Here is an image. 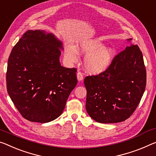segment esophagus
I'll return each mask as SVG.
<instances>
[{
    "mask_svg": "<svg viewBox=\"0 0 156 156\" xmlns=\"http://www.w3.org/2000/svg\"><path fill=\"white\" fill-rule=\"evenodd\" d=\"M76 77H77L78 81H82L83 79V76L82 75V73H81V72H78V73H76Z\"/></svg>",
    "mask_w": 156,
    "mask_h": 156,
    "instance_id": "esophagus-1",
    "label": "esophagus"
}]
</instances>
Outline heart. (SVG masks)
<instances>
[{"instance_id": "heart-1", "label": "heart", "mask_w": 156, "mask_h": 156, "mask_svg": "<svg viewBox=\"0 0 156 156\" xmlns=\"http://www.w3.org/2000/svg\"><path fill=\"white\" fill-rule=\"evenodd\" d=\"M87 56L84 59V66L90 73L98 75L109 68L113 61L114 51L110 47H103V44L98 40H83L76 45V49L68 45L65 49L67 59L74 62L76 59V51Z\"/></svg>"}]
</instances>
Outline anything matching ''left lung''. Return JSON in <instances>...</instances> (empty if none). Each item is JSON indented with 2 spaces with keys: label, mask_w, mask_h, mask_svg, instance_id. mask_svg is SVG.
Returning a JSON list of instances; mask_svg holds the SVG:
<instances>
[{
  "label": "left lung",
  "mask_w": 156,
  "mask_h": 156,
  "mask_svg": "<svg viewBox=\"0 0 156 156\" xmlns=\"http://www.w3.org/2000/svg\"><path fill=\"white\" fill-rule=\"evenodd\" d=\"M146 83L142 53L137 45L131 44L114 57L105 72L85 77L86 111L98 123L124 121L137 107Z\"/></svg>",
  "instance_id": "left-lung-1"
}]
</instances>
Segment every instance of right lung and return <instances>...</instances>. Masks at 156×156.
<instances>
[{
	"label": "right lung",
	"mask_w": 156,
	"mask_h": 156,
	"mask_svg": "<svg viewBox=\"0 0 156 156\" xmlns=\"http://www.w3.org/2000/svg\"><path fill=\"white\" fill-rule=\"evenodd\" d=\"M63 44L52 33L28 30L12 50L7 90L23 118L48 123L63 113L77 83L76 69L61 66Z\"/></svg>",
	"instance_id": "obj_1"
}]
</instances>
